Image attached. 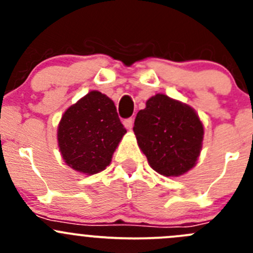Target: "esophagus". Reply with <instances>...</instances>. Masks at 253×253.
<instances>
[{"label": "esophagus", "mask_w": 253, "mask_h": 253, "mask_svg": "<svg viewBox=\"0 0 253 253\" xmlns=\"http://www.w3.org/2000/svg\"><path fill=\"white\" fill-rule=\"evenodd\" d=\"M133 122H134V120L132 119V117H129V119L125 120L124 125H125V127H126V128L132 129V127H133Z\"/></svg>", "instance_id": "1"}]
</instances>
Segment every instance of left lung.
Masks as SVG:
<instances>
[{"instance_id":"left-lung-1","label":"left lung","mask_w":253,"mask_h":253,"mask_svg":"<svg viewBox=\"0 0 253 253\" xmlns=\"http://www.w3.org/2000/svg\"><path fill=\"white\" fill-rule=\"evenodd\" d=\"M150 167L164 176H180L195 167L203 125L192 108L164 94L152 96L137 114L133 127Z\"/></svg>"}]
</instances>
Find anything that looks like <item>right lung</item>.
Returning <instances> with one entry per match:
<instances>
[{"instance_id":"right-lung-1","label":"right lung","mask_w":253,"mask_h":253,"mask_svg":"<svg viewBox=\"0 0 253 253\" xmlns=\"http://www.w3.org/2000/svg\"><path fill=\"white\" fill-rule=\"evenodd\" d=\"M125 133L114 101L93 90L63 114L57 131L58 147L68 167L93 175L110 164Z\"/></svg>"}]
</instances>
